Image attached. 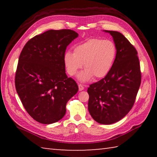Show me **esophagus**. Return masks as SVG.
Instances as JSON below:
<instances>
[{
    "label": "esophagus",
    "mask_w": 157,
    "mask_h": 157,
    "mask_svg": "<svg viewBox=\"0 0 157 157\" xmlns=\"http://www.w3.org/2000/svg\"><path fill=\"white\" fill-rule=\"evenodd\" d=\"M78 87H79V91H82V90L84 89V87L82 84H78Z\"/></svg>",
    "instance_id": "esophagus-1"
}]
</instances>
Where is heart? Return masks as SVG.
I'll list each match as a JSON object with an SVG mask.
<instances>
[{
  "instance_id": "b5f03b06",
  "label": "heart",
  "mask_w": 157,
  "mask_h": 157,
  "mask_svg": "<svg viewBox=\"0 0 157 157\" xmlns=\"http://www.w3.org/2000/svg\"><path fill=\"white\" fill-rule=\"evenodd\" d=\"M116 55V47L108 39H90L74 48V52L67 51L63 56L66 71L75 75L84 63L85 70L78 75L81 82H87L93 77L104 78L112 67Z\"/></svg>"
}]
</instances>
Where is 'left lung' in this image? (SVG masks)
I'll return each mask as SVG.
<instances>
[{
    "mask_svg": "<svg viewBox=\"0 0 157 157\" xmlns=\"http://www.w3.org/2000/svg\"><path fill=\"white\" fill-rule=\"evenodd\" d=\"M105 32L113 37L116 55L107 75L88 88V109L98 123L110 124L131 110L141 82V73L136 50L125 36L116 31Z\"/></svg>",
    "mask_w": 157,
    "mask_h": 157,
    "instance_id": "8db88e82",
    "label": "left lung"
}]
</instances>
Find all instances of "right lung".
I'll return each mask as SVG.
<instances>
[{
	"instance_id": "add662e5",
	"label": "right lung",
	"mask_w": 157,
	"mask_h": 157,
	"mask_svg": "<svg viewBox=\"0 0 157 157\" xmlns=\"http://www.w3.org/2000/svg\"><path fill=\"white\" fill-rule=\"evenodd\" d=\"M78 34L50 30L30 39L21 51L15 75L16 90L32 118L52 124L66 113L68 101L78 91L76 82L66 74V49Z\"/></svg>"
}]
</instances>
